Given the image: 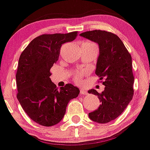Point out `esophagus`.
Returning <instances> with one entry per match:
<instances>
[{
    "label": "esophagus",
    "mask_w": 150,
    "mask_h": 150,
    "mask_svg": "<svg viewBox=\"0 0 150 150\" xmlns=\"http://www.w3.org/2000/svg\"><path fill=\"white\" fill-rule=\"evenodd\" d=\"M80 95H88V92L85 89H80Z\"/></svg>",
    "instance_id": "1"
}]
</instances>
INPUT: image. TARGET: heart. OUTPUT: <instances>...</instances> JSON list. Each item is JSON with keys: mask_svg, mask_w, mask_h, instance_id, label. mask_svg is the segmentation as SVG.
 <instances>
[{"mask_svg": "<svg viewBox=\"0 0 150 150\" xmlns=\"http://www.w3.org/2000/svg\"><path fill=\"white\" fill-rule=\"evenodd\" d=\"M85 74H87L86 71H78V72H76L74 74V81L76 83H82V78L84 76H85Z\"/></svg>", "mask_w": 150, "mask_h": 150, "instance_id": "1", "label": "heart"}]
</instances>
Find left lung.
I'll list each match as a JSON object with an SVG mask.
<instances>
[{"mask_svg":"<svg viewBox=\"0 0 150 150\" xmlns=\"http://www.w3.org/2000/svg\"><path fill=\"white\" fill-rule=\"evenodd\" d=\"M80 36L99 45V56L96 74L105 91L101 93L94 89L89 93L98 96L101 102L99 108L88 114L93 122L105 124L119 117L127 107L133 96L134 76L132 57L123 42L111 32L102 30L85 31Z\"/></svg>","mask_w":150,"mask_h":150,"instance_id":"8db88e82","label":"left lung"}]
</instances>
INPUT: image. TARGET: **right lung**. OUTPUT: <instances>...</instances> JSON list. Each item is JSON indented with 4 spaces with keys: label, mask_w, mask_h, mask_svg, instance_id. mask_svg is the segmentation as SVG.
<instances>
[{
    "label": "right lung",
    "mask_w": 150,
    "mask_h": 150,
    "mask_svg": "<svg viewBox=\"0 0 150 150\" xmlns=\"http://www.w3.org/2000/svg\"><path fill=\"white\" fill-rule=\"evenodd\" d=\"M77 34L78 31H73L37 37L19 58L17 98L30 119L42 126L59 123L69 101L79 93V88L71 84L58 89L50 79V70L59 59L62 45L74 40Z\"/></svg>",
    "instance_id": "obj_1"
}]
</instances>
